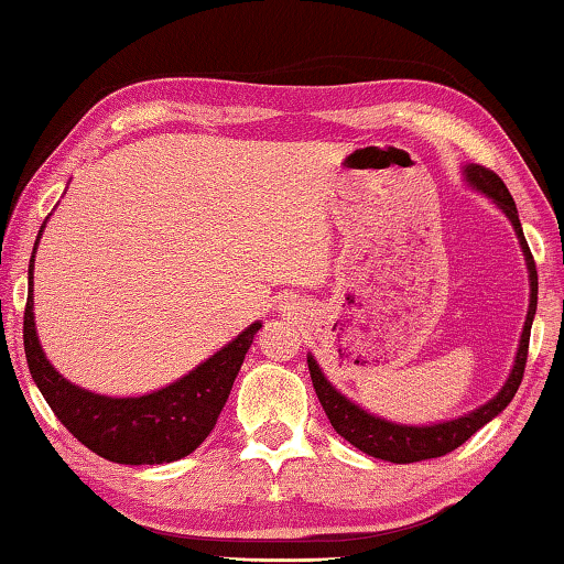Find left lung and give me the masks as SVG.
<instances>
[{
    "instance_id": "1",
    "label": "left lung",
    "mask_w": 564,
    "mask_h": 564,
    "mask_svg": "<svg viewBox=\"0 0 564 564\" xmlns=\"http://www.w3.org/2000/svg\"><path fill=\"white\" fill-rule=\"evenodd\" d=\"M467 177L471 185H477L481 193H487L489 198L507 213V218L512 220V226L517 230V236H520V243L524 250L527 268H530L532 296H530V311H527V321H524L522 341H520V351H517L514 369H512V373H509L505 389L499 391L495 399L487 401L485 406H479L477 411H471V414H467V416L454 419V422H446V424H434V426H399V424L383 422V419H379V416L366 414L364 409H359L356 404H351L346 397L338 394V391L326 381L324 373H321L318 364L308 356L311 381H314L318 401L326 411L330 426H334L346 442H351L356 449L369 454V457L387 459L394 464L444 457V454L457 449V446L467 442L471 434L479 432V429L487 422H491V419H495L499 411H502L509 401L514 399L517 389H520V383H522L524 366H527V351H530L532 318H534V311H538V265H534L532 250H530V246H527L524 234H522L520 216H517V205L512 200V195H509L502 177H499L495 170H489L485 165H469Z\"/></svg>"
}]
</instances>
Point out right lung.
I'll return each instance as SVG.
<instances>
[{"label": "right lung", "instance_id": "1", "mask_svg": "<svg viewBox=\"0 0 564 564\" xmlns=\"http://www.w3.org/2000/svg\"><path fill=\"white\" fill-rule=\"evenodd\" d=\"M32 263L34 256L30 289ZM258 328L261 324L246 328L236 341L165 389L138 399H110L73 387L44 359L34 330L32 291L26 293L22 324L26 366L44 401L77 442L118 464H167L198 449L226 406Z\"/></svg>", "mask_w": 564, "mask_h": 564}]
</instances>
